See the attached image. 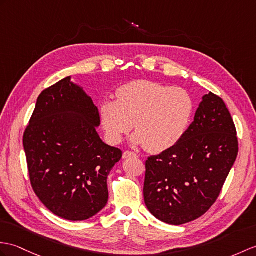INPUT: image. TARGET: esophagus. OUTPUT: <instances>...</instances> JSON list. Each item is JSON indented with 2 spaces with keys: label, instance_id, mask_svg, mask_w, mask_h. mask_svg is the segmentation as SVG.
I'll use <instances>...</instances> for the list:
<instances>
[{
  "label": "esophagus",
  "instance_id": "obj_1",
  "mask_svg": "<svg viewBox=\"0 0 256 256\" xmlns=\"http://www.w3.org/2000/svg\"><path fill=\"white\" fill-rule=\"evenodd\" d=\"M132 157H138V155H136V154L133 152H126L123 154L124 159H128V158H132Z\"/></svg>",
  "mask_w": 256,
  "mask_h": 256
}]
</instances>
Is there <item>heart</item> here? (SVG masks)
Segmentation results:
<instances>
[{"label": "heart", "instance_id": "b5f03b06", "mask_svg": "<svg viewBox=\"0 0 256 256\" xmlns=\"http://www.w3.org/2000/svg\"><path fill=\"white\" fill-rule=\"evenodd\" d=\"M193 111V98L186 89L135 80L118 88L116 100H104L99 114L111 144H120L134 123L133 144L145 146L150 152H162L179 142Z\"/></svg>", "mask_w": 256, "mask_h": 256}]
</instances>
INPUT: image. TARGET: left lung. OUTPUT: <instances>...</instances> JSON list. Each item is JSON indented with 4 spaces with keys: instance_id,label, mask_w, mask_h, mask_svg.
<instances>
[{
    "instance_id": "1",
    "label": "left lung",
    "mask_w": 256,
    "mask_h": 256,
    "mask_svg": "<svg viewBox=\"0 0 256 256\" xmlns=\"http://www.w3.org/2000/svg\"><path fill=\"white\" fill-rule=\"evenodd\" d=\"M238 150L236 126L224 100L204 94L179 142L146 160L148 210L174 226L203 216L219 196Z\"/></svg>"
}]
</instances>
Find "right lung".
Here are the masks:
<instances>
[{
  "label": "right lung",
  "mask_w": 256,
  "mask_h": 256,
  "mask_svg": "<svg viewBox=\"0 0 256 256\" xmlns=\"http://www.w3.org/2000/svg\"><path fill=\"white\" fill-rule=\"evenodd\" d=\"M98 108L68 76L39 94L22 145L32 186L54 215L94 217L108 203L106 179L122 152L97 133Z\"/></svg>",
  "instance_id": "add662e5"
}]
</instances>
